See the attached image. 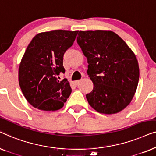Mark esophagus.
<instances>
[{
  "instance_id": "1",
  "label": "esophagus",
  "mask_w": 156,
  "mask_h": 156,
  "mask_svg": "<svg viewBox=\"0 0 156 156\" xmlns=\"http://www.w3.org/2000/svg\"><path fill=\"white\" fill-rule=\"evenodd\" d=\"M80 82V80H76V81H74V84H79V83Z\"/></svg>"
}]
</instances>
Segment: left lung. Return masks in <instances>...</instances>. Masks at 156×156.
Instances as JSON below:
<instances>
[{
  "mask_svg": "<svg viewBox=\"0 0 156 156\" xmlns=\"http://www.w3.org/2000/svg\"><path fill=\"white\" fill-rule=\"evenodd\" d=\"M76 41L87 58L94 84L89 105L104 114L119 113L131 103L139 80L137 58L124 40L111 30L80 31Z\"/></svg>",
  "mask_w": 156,
  "mask_h": 156,
  "instance_id": "1",
  "label": "left lung"
}]
</instances>
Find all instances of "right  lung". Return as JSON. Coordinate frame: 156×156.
<instances>
[{"label": "right lung", "instance_id": "1", "mask_svg": "<svg viewBox=\"0 0 156 156\" xmlns=\"http://www.w3.org/2000/svg\"><path fill=\"white\" fill-rule=\"evenodd\" d=\"M78 31L57 30L43 32L31 40L19 65L18 81L28 103L37 109L57 111L63 107L72 92L65 72L63 56L74 43Z\"/></svg>", "mask_w": 156, "mask_h": 156}]
</instances>
